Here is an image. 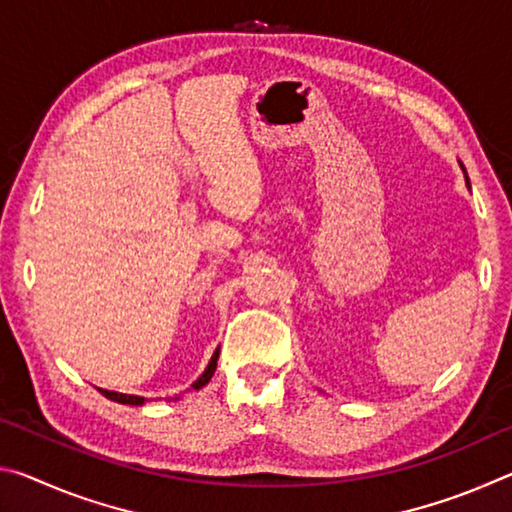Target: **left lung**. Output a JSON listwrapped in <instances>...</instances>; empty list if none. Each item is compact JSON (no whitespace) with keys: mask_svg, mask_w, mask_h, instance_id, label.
I'll list each match as a JSON object with an SVG mask.
<instances>
[{"mask_svg":"<svg viewBox=\"0 0 512 512\" xmlns=\"http://www.w3.org/2000/svg\"><path fill=\"white\" fill-rule=\"evenodd\" d=\"M463 171H465V169H463ZM465 178H467V176H465ZM467 187H470V180H467Z\"/></svg>","mask_w":512,"mask_h":512,"instance_id":"8db88e82","label":"left lung"}]
</instances>
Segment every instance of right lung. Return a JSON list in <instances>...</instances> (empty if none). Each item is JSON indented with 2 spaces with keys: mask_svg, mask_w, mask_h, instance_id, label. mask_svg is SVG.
<instances>
[{
  "mask_svg": "<svg viewBox=\"0 0 512 512\" xmlns=\"http://www.w3.org/2000/svg\"><path fill=\"white\" fill-rule=\"evenodd\" d=\"M216 361H219V348H216V352L212 354V359H210V363H207V368H205L203 375L198 377L194 384H192L194 391H198V388H203L207 381L212 379L214 370H216ZM99 391H101L103 397H108V400H112V402L131 404V406H142L144 404V397H140V395H124V393H115V391H103V388H99Z\"/></svg>",
  "mask_w": 512,
  "mask_h": 512,
  "instance_id": "add662e5",
  "label": "right lung"
}]
</instances>
